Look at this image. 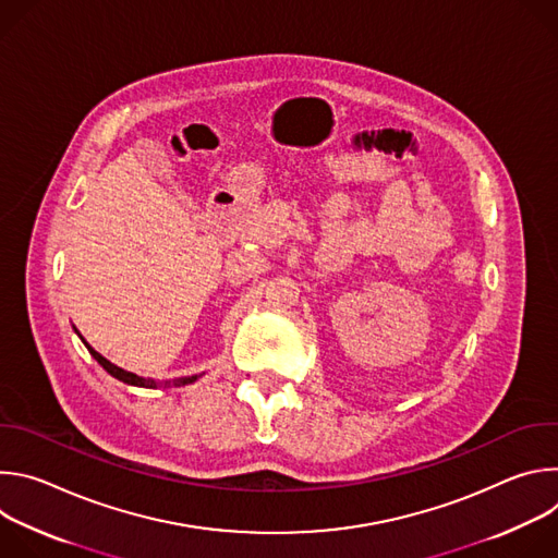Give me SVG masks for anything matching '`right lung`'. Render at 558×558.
I'll use <instances>...</instances> for the list:
<instances>
[{"label": "right lung", "instance_id": "right-lung-1", "mask_svg": "<svg viewBox=\"0 0 558 558\" xmlns=\"http://www.w3.org/2000/svg\"><path fill=\"white\" fill-rule=\"evenodd\" d=\"M76 331V329H74ZM76 336L82 338V333L76 331ZM82 342L88 347V351H90V355L112 375V377H117L119 381H125V384H130V386H141V388H156L158 386V381H154V379H149V377H138V375H134V373H130V371H123V368H119V366H114L110 360H106L101 353H97L84 338H82ZM198 379V375H192V377H181V379H177L174 381V386H183V384H192V381H196ZM163 386H170V381H166Z\"/></svg>", "mask_w": 558, "mask_h": 558}]
</instances>
